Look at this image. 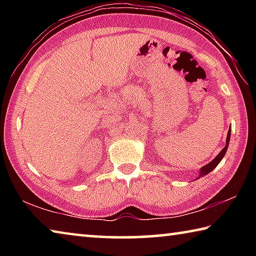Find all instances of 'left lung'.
<instances>
[{
    "instance_id": "8db88e82",
    "label": "left lung",
    "mask_w": 256,
    "mask_h": 256,
    "mask_svg": "<svg viewBox=\"0 0 256 256\" xmlns=\"http://www.w3.org/2000/svg\"><path fill=\"white\" fill-rule=\"evenodd\" d=\"M230 133H232V130L229 128V131L227 133L226 146H224V148L222 151H220L218 154H216V157L214 160H212V162H210L209 164H204V166L200 168V174H198V178H200V177H203V176H206V175L209 174V172L214 170V168L218 166L219 162H222V158L224 157V154H226V152H227V149H228V146H229V141H230Z\"/></svg>"
}]
</instances>
